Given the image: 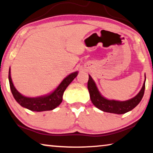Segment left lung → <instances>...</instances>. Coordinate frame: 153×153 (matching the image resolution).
<instances>
[{
    "mask_svg": "<svg viewBox=\"0 0 153 153\" xmlns=\"http://www.w3.org/2000/svg\"><path fill=\"white\" fill-rule=\"evenodd\" d=\"M88 89L92 103L99 110L109 113L123 114L133 110L142 100L144 93L145 82L140 93L135 97L125 101L108 100L104 98L99 93L96 84L91 76H89L88 81Z\"/></svg>",
    "mask_w": 153,
    "mask_h": 153,
    "instance_id": "obj_1",
    "label": "left lung"
}]
</instances>
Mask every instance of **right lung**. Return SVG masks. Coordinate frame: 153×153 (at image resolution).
Instances as JSON below:
<instances>
[{
  "label": "right lung",
  "instance_id": "right-lung-1",
  "mask_svg": "<svg viewBox=\"0 0 153 153\" xmlns=\"http://www.w3.org/2000/svg\"><path fill=\"white\" fill-rule=\"evenodd\" d=\"M77 72H74L69 75L62 80L60 85L55 91L47 96L37 98H29L24 97L17 91L14 87L11 80L10 68L9 71V81L10 88L13 97L21 106L26 108L31 111H43L52 110L58 107L62 101V95L67 87L77 76Z\"/></svg>",
  "mask_w": 153,
  "mask_h": 153
}]
</instances>
